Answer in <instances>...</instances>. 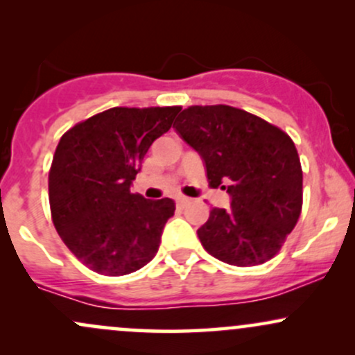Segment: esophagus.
I'll return each instance as SVG.
<instances>
[{
  "label": "esophagus",
  "mask_w": 355,
  "mask_h": 355,
  "mask_svg": "<svg viewBox=\"0 0 355 355\" xmlns=\"http://www.w3.org/2000/svg\"><path fill=\"white\" fill-rule=\"evenodd\" d=\"M190 200L187 197H177V205L178 207H185L187 203H189Z\"/></svg>",
  "instance_id": "esophagus-1"
}]
</instances>
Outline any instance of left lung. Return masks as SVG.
<instances>
[{
	"label": "left lung",
	"mask_w": 355,
	"mask_h": 355,
	"mask_svg": "<svg viewBox=\"0 0 355 355\" xmlns=\"http://www.w3.org/2000/svg\"><path fill=\"white\" fill-rule=\"evenodd\" d=\"M173 128L200 155L210 185L230 195V209H211L197 230L203 248L237 267L270 260L302 210V168L291 137L227 105L183 110Z\"/></svg>",
	"instance_id": "obj_1"
}]
</instances>
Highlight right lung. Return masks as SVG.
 I'll return each mask as SVG.
<instances>
[{"instance_id":"obj_1","label":"right lung","mask_w":355,"mask_h":355,"mask_svg":"<svg viewBox=\"0 0 355 355\" xmlns=\"http://www.w3.org/2000/svg\"><path fill=\"white\" fill-rule=\"evenodd\" d=\"M180 107L110 108L61 137L48 177L61 240L101 275H126L153 259L172 198L132 193L148 148L170 130Z\"/></svg>"}]
</instances>
